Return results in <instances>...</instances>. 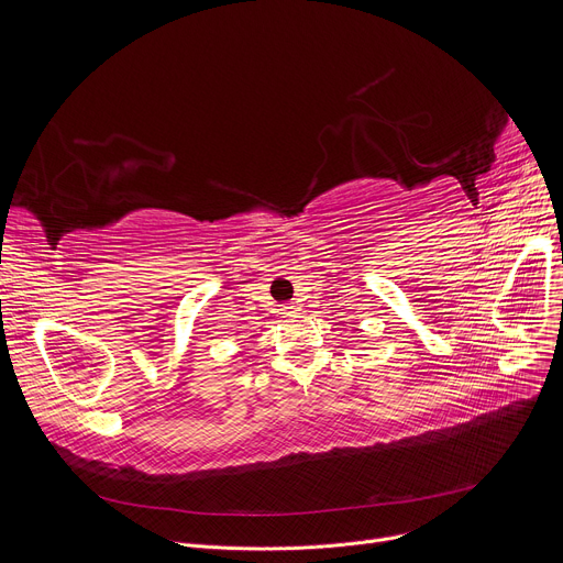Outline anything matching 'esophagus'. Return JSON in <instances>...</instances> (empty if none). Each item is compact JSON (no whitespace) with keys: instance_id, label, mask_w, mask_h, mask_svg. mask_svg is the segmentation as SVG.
Listing matches in <instances>:
<instances>
[{"instance_id":"1","label":"esophagus","mask_w":563,"mask_h":563,"mask_svg":"<svg viewBox=\"0 0 563 563\" xmlns=\"http://www.w3.org/2000/svg\"><path fill=\"white\" fill-rule=\"evenodd\" d=\"M280 309H283V313H285V316H296V313L300 311V307H298L296 302H285Z\"/></svg>"}]
</instances>
